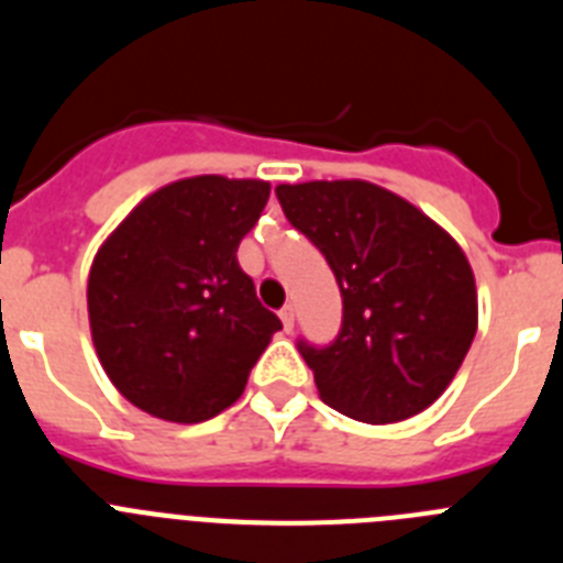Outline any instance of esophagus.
<instances>
[{
    "instance_id": "34e87169",
    "label": "esophagus",
    "mask_w": 563,
    "mask_h": 563,
    "mask_svg": "<svg viewBox=\"0 0 563 563\" xmlns=\"http://www.w3.org/2000/svg\"><path fill=\"white\" fill-rule=\"evenodd\" d=\"M278 318H282V324H285V332H290L292 327H296V312H292L290 305L278 310Z\"/></svg>"
}]
</instances>
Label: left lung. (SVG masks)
<instances>
[{"label": "left lung", "instance_id": "obj_1", "mask_svg": "<svg viewBox=\"0 0 563 563\" xmlns=\"http://www.w3.org/2000/svg\"><path fill=\"white\" fill-rule=\"evenodd\" d=\"M276 197L341 287L335 341H298L321 400L375 426L429 409L476 335L474 271L462 247L420 208L372 183H298L276 186Z\"/></svg>", "mask_w": 563, "mask_h": 563}]
</instances>
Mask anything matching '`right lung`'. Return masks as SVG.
<instances>
[{
    "label": "right lung",
    "instance_id": "obj_1",
    "mask_svg": "<svg viewBox=\"0 0 563 563\" xmlns=\"http://www.w3.org/2000/svg\"><path fill=\"white\" fill-rule=\"evenodd\" d=\"M267 197L265 180H177L148 194L96 253L87 307L98 361L146 415L202 422L225 411L282 330L236 258Z\"/></svg>",
    "mask_w": 563,
    "mask_h": 563
}]
</instances>
